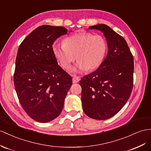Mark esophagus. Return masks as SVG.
Segmentation results:
<instances>
[{"label": "esophagus", "instance_id": "1", "mask_svg": "<svg viewBox=\"0 0 151 151\" xmlns=\"http://www.w3.org/2000/svg\"><path fill=\"white\" fill-rule=\"evenodd\" d=\"M80 81L79 77L76 76H73V83H78Z\"/></svg>", "mask_w": 151, "mask_h": 151}]
</instances>
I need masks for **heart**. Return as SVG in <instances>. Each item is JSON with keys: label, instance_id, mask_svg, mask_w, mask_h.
Returning a JSON list of instances; mask_svg holds the SVG:
<instances>
[{"label": "heart", "instance_id": "heart-1", "mask_svg": "<svg viewBox=\"0 0 151 151\" xmlns=\"http://www.w3.org/2000/svg\"><path fill=\"white\" fill-rule=\"evenodd\" d=\"M52 52L58 63L64 69H68L72 63L78 62L71 71L91 72L98 69L105 59L107 44L100 35L89 33L77 34L65 39L63 45L53 44Z\"/></svg>", "mask_w": 151, "mask_h": 151}]
</instances>
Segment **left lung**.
Wrapping results in <instances>:
<instances>
[{"instance_id": "left-lung-1", "label": "left lung", "mask_w": 151, "mask_h": 151, "mask_svg": "<svg viewBox=\"0 0 151 151\" xmlns=\"http://www.w3.org/2000/svg\"><path fill=\"white\" fill-rule=\"evenodd\" d=\"M105 36L108 53L101 65L80 81L83 111L88 117L106 120L125 105L133 85V57L126 40L105 24L91 26Z\"/></svg>"}]
</instances>
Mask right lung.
<instances>
[{"instance_id":"add662e5","label":"right lung","mask_w":151,"mask_h":151,"mask_svg":"<svg viewBox=\"0 0 151 151\" xmlns=\"http://www.w3.org/2000/svg\"><path fill=\"white\" fill-rule=\"evenodd\" d=\"M67 32L63 27L41 25L18 48L15 90L25 112L39 122L52 121L60 114L72 85L71 76L58 65L52 50L53 42Z\"/></svg>"}]
</instances>
